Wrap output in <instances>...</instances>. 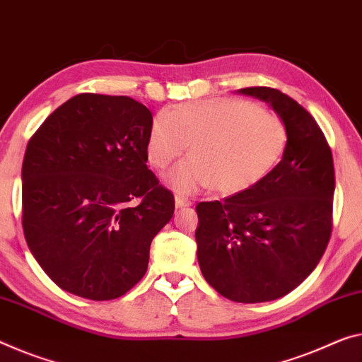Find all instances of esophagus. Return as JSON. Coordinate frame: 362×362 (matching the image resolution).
Listing matches in <instances>:
<instances>
[{"label":"esophagus","mask_w":362,"mask_h":362,"mask_svg":"<svg viewBox=\"0 0 362 362\" xmlns=\"http://www.w3.org/2000/svg\"><path fill=\"white\" fill-rule=\"evenodd\" d=\"M175 205H176V209L189 207V205H191V200L186 199V197H182V196H176L175 197Z\"/></svg>","instance_id":"34e87169"}]
</instances>
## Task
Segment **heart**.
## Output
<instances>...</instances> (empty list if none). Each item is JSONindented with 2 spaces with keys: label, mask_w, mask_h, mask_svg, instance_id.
<instances>
[{
  "label": "heart",
  "mask_w": 362,
  "mask_h": 362,
  "mask_svg": "<svg viewBox=\"0 0 362 362\" xmlns=\"http://www.w3.org/2000/svg\"><path fill=\"white\" fill-rule=\"evenodd\" d=\"M166 176L180 192L210 187L220 194L246 192L275 168L286 147V129L270 111L241 98H210L162 111L148 131V163L165 170L185 152Z\"/></svg>",
  "instance_id": "heart-1"
}]
</instances>
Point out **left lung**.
I'll list each match as a JSON object with an SVG mask.
<instances>
[{"mask_svg":"<svg viewBox=\"0 0 362 362\" xmlns=\"http://www.w3.org/2000/svg\"><path fill=\"white\" fill-rule=\"evenodd\" d=\"M264 100L286 129L281 162L257 186L197 204V260L214 290L235 303H265L301 285L332 235L335 170L329 142L296 100L270 87L239 88Z\"/></svg>","mask_w":362,"mask_h":362,"instance_id":"8db88e82","label":"left lung"}]
</instances>
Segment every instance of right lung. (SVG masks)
Returning <instances> with one entry per match:
<instances>
[{
  "instance_id": "add662e5",
  "label": "right lung",
  "mask_w": 362,
  "mask_h": 362,
  "mask_svg": "<svg viewBox=\"0 0 362 362\" xmlns=\"http://www.w3.org/2000/svg\"><path fill=\"white\" fill-rule=\"evenodd\" d=\"M153 118L131 97L79 93L53 111L22 162V228L61 290L110 301L146 275L175 197L147 168Z\"/></svg>"
}]
</instances>
